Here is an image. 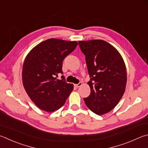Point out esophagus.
Segmentation results:
<instances>
[{
    "label": "esophagus",
    "instance_id": "obj_1",
    "mask_svg": "<svg viewBox=\"0 0 148 148\" xmlns=\"http://www.w3.org/2000/svg\"><path fill=\"white\" fill-rule=\"evenodd\" d=\"M82 82H79V83H77V84H74V86L76 87H81V86L82 85Z\"/></svg>",
    "mask_w": 148,
    "mask_h": 148
}]
</instances>
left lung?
Masks as SVG:
<instances>
[{
    "instance_id": "8db88e82",
    "label": "left lung",
    "mask_w": 148,
    "mask_h": 148,
    "mask_svg": "<svg viewBox=\"0 0 148 148\" xmlns=\"http://www.w3.org/2000/svg\"><path fill=\"white\" fill-rule=\"evenodd\" d=\"M85 56L90 80V95L83 98L86 106L101 115L114 108L125 92L127 72L118 50L103 40L78 42Z\"/></svg>"
}]
</instances>
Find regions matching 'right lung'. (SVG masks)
<instances>
[{
  "label": "right lung",
  "instance_id": "add662e5",
  "mask_svg": "<svg viewBox=\"0 0 148 148\" xmlns=\"http://www.w3.org/2000/svg\"><path fill=\"white\" fill-rule=\"evenodd\" d=\"M76 41L48 39L35 47L26 56L23 67L26 92L39 109L53 112L65 104L74 88L63 74V61L73 52Z\"/></svg>",
  "mask_w": 148,
  "mask_h": 148
}]
</instances>
